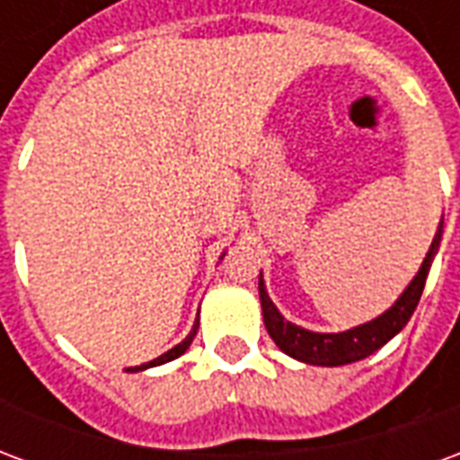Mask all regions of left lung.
I'll return each instance as SVG.
<instances>
[{
  "instance_id": "8db88e82",
  "label": "left lung",
  "mask_w": 460,
  "mask_h": 460,
  "mask_svg": "<svg viewBox=\"0 0 460 460\" xmlns=\"http://www.w3.org/2000/svg\"><path fill=\"white\" fill-rule=\"evenodd\" d=\"M441 229H444V221L438 224L434 241H431V249L426 253L421 269L414 276V280L409 283V288L399 296L392 308L382 313L379 318L372 323H365L359 328L347 330V332H310L298 325H293L288 320L283 318L279 308L270 303L269 293L263 288V280L259 279V296H261V308H263V325L269 330V335L273 342L286 352V355L296 357L300 362H308V365H320V367H340L357 362V359H365L372 352H376L379 347L386 345L389 340L394 338L399 330L404 328L409 318L414 315L419 298L424 293L426 279H429V270H431V261L434 253L441 243Z\"/></svg>"
}]
</instances>
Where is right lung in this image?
<instances>
[{"label":"right lung","instance_id":"right-lung-1","mask_svg":"<svg viewBox=\"0 0 460 460\" xmlns=\"http://www.w3.org/2000/svg\"><path fill=\"white\" fill-rule=\"evenodd\" d=\"M197 328H199V323L191 328V332L187 335V338L181 340L180 345L172 347L170 352H164V355H160L157 359H152V362H147V365H140V367H130V372H140V369H147V367H155V365H164V362H172V359H177L180 355H184L187 352V347L191 345V340H194V335H197Z\"/></svg>","mask_w":460,"mask_h":460}]
</instances>
